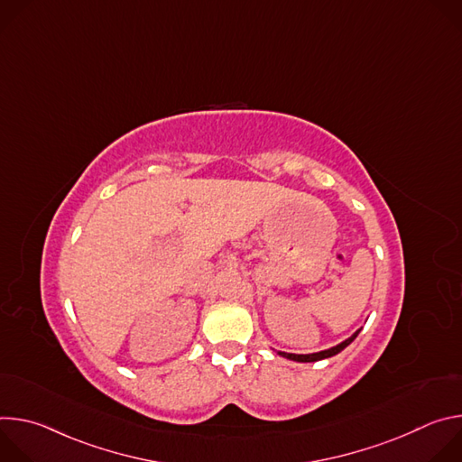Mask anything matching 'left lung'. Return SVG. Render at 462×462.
Masks as SVG:
<instances>
[{
	"label": "left lung",
	"mask_w": 462,
	"mask_h": 462,
	"mask_svg": "<svg viewBox=\"0 0 462 462\" xmlns=\"http://www.w3.org/2000/svg\"><path fill=\"white\" fill-rule=\"evenodd\" d=\"M360 331H356L351 338H347L346 342L338 344L337 347H331V349H325V351H319V353H312V355H292V353H280L282 356L289 358V360H294V362H318V360H323V358H328V356H335L338 355L340 351H344L356 337H358Z\"/></svg>",
	"instance_id": "left-lung-1"
}]
</instances>
